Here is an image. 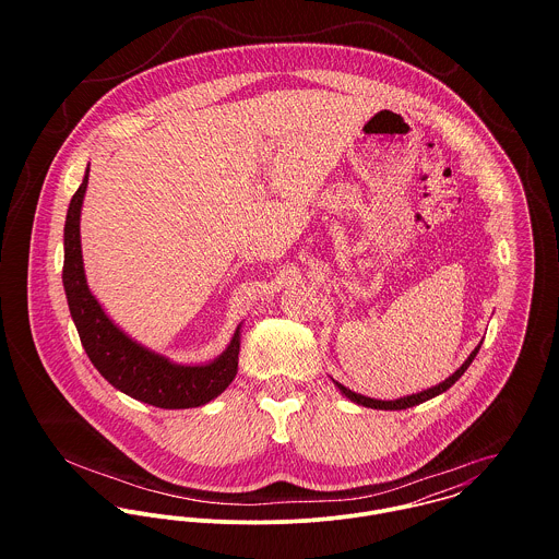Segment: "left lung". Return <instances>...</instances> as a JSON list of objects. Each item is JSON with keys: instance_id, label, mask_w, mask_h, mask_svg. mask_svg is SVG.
I'll use <instances>...</instances> for the list:
<instances>
[{"instance_id": "1", "label": "left lung", "mask_w": 559, "mask_h": 559, "mask_svg": "<svg viewBox=\"0 0 559 559\" xmlns=\"http://www.w3.org/2000/svg\"><path fill=\"white\" fill-rule=\"evenodd\" d=\"M479 346L469 355V359L450 377V379H445L443 383H439L437 388H432V390H426V392H421V394H413V396H406V399L400 400H374V399H366V396H361V394H355V392H350V390H346L344 385H340V383H335L337 388H340V392L346 396V399L353 400V402H357V404H364V406H370V408H385V411H400V408H408V406H415V404H419V402H426V400L435 399V396H439V394H443L445 390H450L463 374H465V370L469 368V364L474 361V357L478 355Z\"/></svg>"}]
</instances>
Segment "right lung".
I'll return each instance as SVG.
<instances>
[{"mask_svg":"<svg viewBox=\"0 0 559 559\" xmlns=\"http://www.w3.org/2000/svg\"><path fill=\"white\" fill-rule=\"evenodd\" d=\"M85 178L75 191L64 226V290L81 344L94 368L120 392L159 408H191L217 399L237 377L239 329L228 350L209 366H176L124 335L90 295L81 260L80 215Z\"/></svg>","mask_w":559,"mask_h":559,"instance_id":"1","label":"right lung"}]
</instances>
